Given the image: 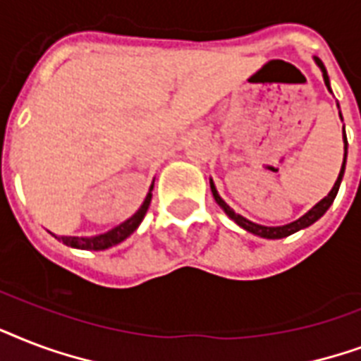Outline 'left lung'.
I'll return each mask as SVG.
<instances>
[{"mask_svg": "<svg viewBox=\"0 0 361 361\" xmlns=\"http://www.w3.org/2000/svg\"><path fill=\"white\" fill-rule=\"evenodd\" d=\"M314 63H317L318 67H320V71H322V77H324V82H326V86H328V90L331 92V88H329V77H328V71H326V67H324V63L318 58H314ZM339 116H341V111H339ZM341 120H343V116H341ZM343 131H345V128H343ZM343 142H345V156H343V166H341V171H339V177H337V180H335L334 188L329 190V194L324 197V200H320L317 203V205L312 207V209H309V211L303 214V216H300L298 220H294V222H290V224H284V226H262V224H256V222H250L248 219H245V216H241V214H237L233 209H231L228 203H226L222 197H220L219 190H216V186H214V183H212L211 178V192H212V197H214V201L219 203L220 209L230 216L233 222H235L237 226H241L243 230H247L248 233H254V235L258 237H264V239H282V237H288L292 235V233H295V231L300 230H305V228H309L311 224H314L318 219H322L324 214H326V211H328L329 207H331V203H334L335 195H337V192H339V186H341V180H343V175H345V164H346V135L343 137Z\"/></svg>", "mask_w": 361, "mask_h": 361, "instance_id": "1", "label": "left lung"}]
</instances>
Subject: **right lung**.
I'll use <instances>...</instances> for the list:
<instances>
[{"instance_id":"obj_1","label":"right lung","mask_w":361,"mask_h":361,"mask_svg":"<svg viewBox=\"0 0 361 361\" xmlns=\"http://www.w3.org/2000/svg\"><path fill=\"white\" fill-rule=\"evenodd\" d=\"M152 188H154V180L150 184L149 192H147V197H145V201L141 203V207L137 209L135 214H133L131 219L126 220V222H122L120 226H116V228H113V230L92 237L54 235V233H52V235H54L58 241L63 243V245H67V247L80 248V250H105V248L114 247V245H118V243H122L124 239H128V237L139 228V224H141L142 219H145V214L149 211L150 200H152Z\"/></svg>"}]
</instances>
